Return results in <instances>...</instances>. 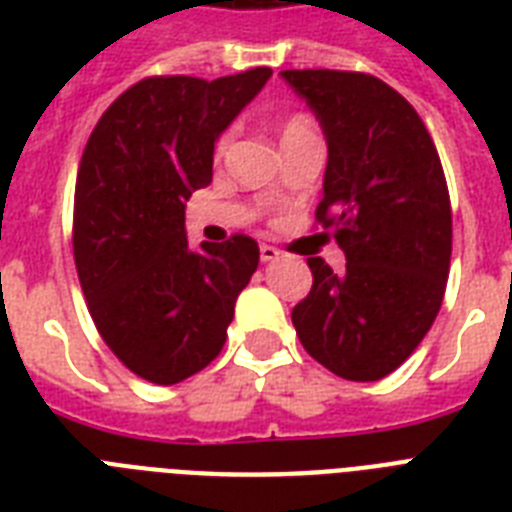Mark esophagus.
Masks as SVG:
<instances>
[{
  "label": "esophagus",
  "mask_w": 512,
  "mask_h": 512,
  "mask_svg": "<svg viewBox=\"0 0 512 512\" xmlns=\"http://www.w3.org/2000/svg\"><path fill=\"white\" fill-rule=\"evenodd\" d=\"M276 257H279V249L276 247H271V244H263V247H260V260H263V263H271Z\"/></svg>",
  "instance_id": "34e87169"
}]
</instances>
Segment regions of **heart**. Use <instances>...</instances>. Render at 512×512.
Instances as JSON below:
<instances>
[{"label":"heart","instance_id":"obj_1","mask_svg":"<svg viewBox=\"0 0 512 512\" xmlns=\"http://www.w3.org/2000/svg\"><path fill=\"white\" fill-rule=\"evenodd\" d=\"M311 135H319L316 127H313L311 119H305V116H289L284 127H281V143L289 146V143H297V140L303 138H311ZM231 138H233V130H225L220 138H217V146H215V154L223 156L225 148L231 146Z\"/></svg>","mask_w":512,"mask_h":512}]
</instances>
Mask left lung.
I'll return each mask as SVG.
<instances>
[{
  "label": "left lung",
  "instance_id": "8db88e82",
  "mask_svg": "<svg viewBox=\"0 0 512 512\" xmlns=\"http://www.w3.org/2000/svg\"><path fill=\"white\" fill-rule=\"evenodd\" d=\"M327 135L316 220L345 273L308 257L313 287L295 305L303 348L337 377L380 380L404 364L441 311L452 204L441 159L404 95L358 71H281Z\"/></svg>",
  "mask_w": 512,
  "mask_h": 512
}]
</instances>
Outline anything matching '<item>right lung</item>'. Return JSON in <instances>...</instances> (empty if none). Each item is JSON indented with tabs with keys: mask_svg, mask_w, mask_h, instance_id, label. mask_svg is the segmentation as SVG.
Masks as SVG:
<instances>
[{
	"mask_svg": "<svg viewBox=\"0 0 512 512\" xmlns=\"http://www.w3.org/2000/svg\"><path fill=\"white\" fill-rule=\"evenodd\" d=\"M271 68L148 76L106 108L74 193V263L100 337L130 372L175 385L215 361L233 305L260 263L257 241L185 236V201L212 183L220 132Z\"/></svg>",
	"mask_w": 512,
	"mask_h": 512,
	"instance_id": "1",
	"label": "right lung"
}]
</instances>
